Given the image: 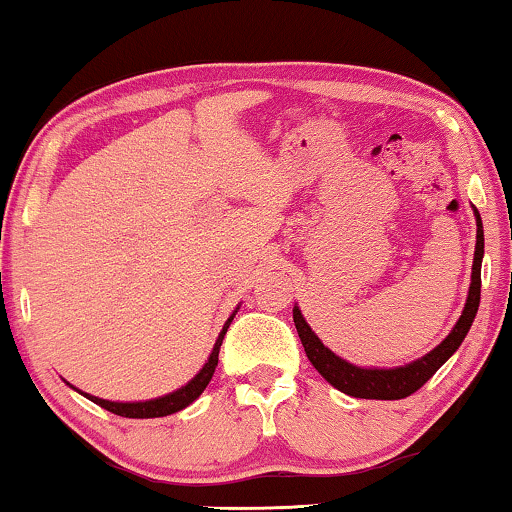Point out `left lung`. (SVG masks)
Instances as JSON below:
<instances>
[{
    "instance_id": "obj_1",
    "label": "left lung",
    "mask_w": 512,
    "mask_h": 512,
    "mask_svg": "<svg viewBox=\"0 0 512 512\" xmlns=\"http://www.w3.org/2000/svg\"><path fill=\"white\" fill-rule=\"evenodd\" d=\"M476 213V253H474V266H471V287L467 303H464V310L453 331L446 335V340L432 349L430 354H425L418 361L402 365V368H391V370H379V368H358L354 363H347L345 358L335 356L329 347H324V342L317 338L315 331L310 329L308 322H305L299 305H294V324L296 331H299V338L303 342L305 354H308L310 363L315 365L319 375H322L333 388L338 391L352 395V398H363V400H402L409 398L411 393H416L427 379H430L434 372H437L441 365H444L448 358H451L457 347L462 345V340L467 338V333L474 324V317L478 312L480 303V262H483V250H485V239H483V220H480V213Z\"/></svg>"
}]
</instances>
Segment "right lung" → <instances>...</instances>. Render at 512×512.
<instances>
[{
  "label": "right lung",
  "instance_id": "1",
  "mask_svg": "<svg viewBox=\"0 0 512 512\" xmlns=\"http://www.w3.org/2000/svg\"><path fill=\"white\" fill-rule=\"evenodd\" d=\"M236 315V310L232 312V317L227 319L223 331H220L216 345H213V352L209 356V361L204 363V368L197 372V375L188 381L186 386H181L179 391L174 393H167L163 398H156V400H147V402H110V400H101L96 398V395H89V393H82L85 398H89L91 402H96L98 407L112 411V414L117 416H124V418H160V416H170V414H177V411L186 409L188 404H193L197 398H200L204 388L209 386V381L213 377V372H216V365H218V352H220V345H223V338L227 329H230L232 319Z\"/></svg>",
  "mask_w": 512,
  "mask_h": 512
}]
</instances>
